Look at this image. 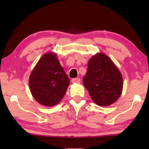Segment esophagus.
Listing matches in <instances>:
<instances>
[{
    "instance_id": "1",
    "label": "esophagus",
    "mask_w": 149,
    "mask_h": 149,
    "mask_svg": "<svg viewBox=\"0 0 149 149\" xmlns=\"http://www.w3.org/2000/svg\"><path fill=\"white\" fill-rule=\"evenodd\" d=\"M71 82L72 83H80L81 79L80 78H74V79H72Z\"/></svg>"
}]
</instances>
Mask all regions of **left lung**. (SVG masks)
Instances as JSON below:
<instances>
[{
  "mask_svg": "<svg viewBox=\"0 0 149 149\" xmlns=\"http://www.w3.org/2000/svg\"><path fill=\"white\" fill-rule=\"evenodd\" d=\"M83 84L93 102L109 106L118 99L122 92L123 78L115 63L104 53H97L88 61Z\"/></svg>",
  "mask_w": 149,
  "mask_h": 149,
  "instance_id": "1",
  "label": "left lung"
}]
</instances>
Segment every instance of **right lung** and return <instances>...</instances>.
Returning <instances> with one entry per match:
<instances>
[{
  "instance_id": "right-lung-1",
  "label": "right lung",
  "mask_w": 149,
  "mask_h": 149,
  "mask_svg": "<svg viewBox=\"0 0 149 149\" xmlns=\"http://www.w3.org/2000/svg\"><path fill=\"white\" fill-rule=\"evenodd\" d=\"M29 84L31 93L36 102L51 107L62 100L70 84V79L56 54L47 52L31 72Z\"/></svg>"
}]
</instances>
